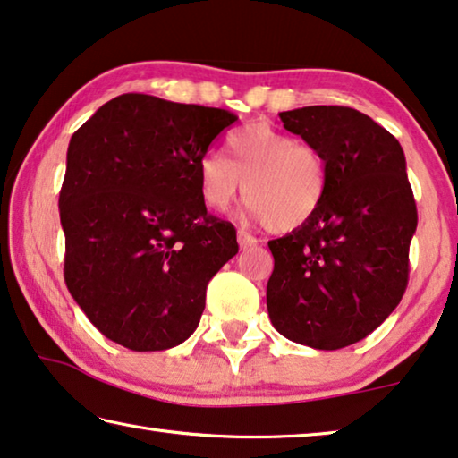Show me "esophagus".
<instances>
[{"label":"esophagus","mask_w":458,"mask_h":458,"mask_svg":"<svg viewBox=\"0 0 458 458\" xmlns=\"http://www.w3.org/2000/svg\"><path fill=\"white\" fill-rule=\"evenodd\" d=\"M257 242H259V240L254 238L252 234H248V232H244V230H238V244H240V248H250V246H254Z\"/></svg>","instance_id":"1"}]
</instances>
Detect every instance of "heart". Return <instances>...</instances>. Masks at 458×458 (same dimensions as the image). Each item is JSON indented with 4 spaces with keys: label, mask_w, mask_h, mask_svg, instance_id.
I'll use <instances>...</instances> for the list:
<instances>
[{
    "label": "heart",
    "mask_w": 458,
    "mask_h": 458,
    "mask_svg": "<svg viewBox=\"0 0 458 458\" xmlns=\"http://www.w3.org/2000/svg\"><path fill=\"white\" fill-rule=\"evenodd\" d=\"M198 177L199 196L210 210L226 212L244 188L250 212L278 234L305 226L319 212L329 188L323 153L268 123L232 131L226 157L206 153Z\"/></svg>",
    "instance_id": "obj_1"
}]
</instances>
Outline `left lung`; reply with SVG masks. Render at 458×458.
Here are the masks:
<instances>
[{"mask_svg":"<svg viewBox=\"0 0 458 458\" xmlns=\"http://www.w3.org/2000/svg\"><path fill=\"white\" fill-rule=\"evenodd\" d=\"M327 159L329 188L305 226L270 240L267 307L275 329L313 350L368 337L398 307L418 214L398 139L350 106L278 113Z\"/></svg>","mask_w":458,"mask_h":458,"instance_id":"1","label":"left lung"}]
</instances>
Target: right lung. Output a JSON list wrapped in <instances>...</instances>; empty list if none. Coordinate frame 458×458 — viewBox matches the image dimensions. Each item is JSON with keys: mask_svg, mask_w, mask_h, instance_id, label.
I'll use <instances>...</instances> for the list:
<instances>
[{"mask_svg": "<svg viewBox=\"0 0 458 458\" xmlns=\"http://www.w3.org/2000/svg\"><path fill=\"white\" fill-rule=\"evenodd\" d=\"M236 119L129 92L72 135L58 199L64 281L114 344L161 352L196 331L208 283L238 252L234 226L206 210L198 164Z\"/></svg>", "mask_w": 458, "mask_h": 458, "instance_id": "1", "label": "right lung"}]
</instances>
